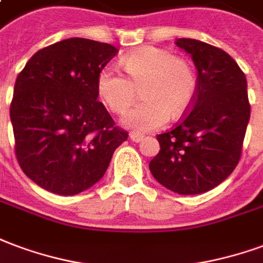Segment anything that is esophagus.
<instances>
[{
  "label": "esophagus",
  "instance_id": "obj_1",
  "mask_svg": "<svg viewBox=\"0 0 263 263\" xmlns=\"http://www.w3.org/2000/svg\"><path fill=\"white\" fill-rule=\"evenodd\" d=\"M129 138H131L134 142H141L142 139H143V135H142V134H139V132H131Z\"/></svg>",
  "mask_w": 263,
  "mask_h": 263
}]
</instances>
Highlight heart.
Wrapping results in <instances>:
<instances>
[{"mask_svg":"<svg viewBox=\"0 0 263 263\" xmlns=\"http://www.w3.org/2000/svg\"><path fill=\"white\" fill-rule=\"evenodd\" d=\"M121 65L128 78L114 65L99 72L96 89L112 112L125 114L139 96L145 99L125 118L139 131L156 129L168 116L180 118L195 100L198 81L191 62L166 48L145 46L125 54Z\"/></svg>","mask_w":263,"mask_h":263,"instance_id":"1","label":"heart"}]
</instances>
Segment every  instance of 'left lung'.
Masks as SVG:
<instances>
[{"mask_svg":"<svg viewBox=\"0 0 263 263\" xmlns=\"http://www.w3.org/2000/svg\"><path fill=\"white\" fill-rule=\"evenodd\" d=\"M176 43L195 64L198 89L181 121L156 137L160 151L149 168L170 191L195 195L219 185L237 167L251 106L246 75L227 52L195 39Z\"/></svg>","mask_w":263,"mask_h":263,"instance_id":"obj_1","label":"left lung"}]
</instances>
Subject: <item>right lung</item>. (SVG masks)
Instances as JSON below:
<instances>
[{
  "mask_svg": "<svg viewBox=\"0 0 263 263\" xmlns=\"http://www.w3.org/2000/svg\"><path fill=\"white\" fill-rule=\"evenodd\" d=\"M114 46L73 37L39 50L19 72L11 102L15 155L23 173L58 195L95 185L128 139L97 100L99 72Z\"/></svg>",
  "mask_w": 263,
  "mask_h": 263,
  "instance_id": "1",
  "label": "right lung"
}]
</instances>
